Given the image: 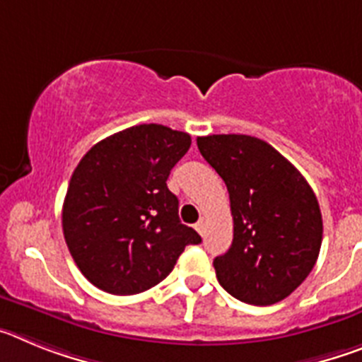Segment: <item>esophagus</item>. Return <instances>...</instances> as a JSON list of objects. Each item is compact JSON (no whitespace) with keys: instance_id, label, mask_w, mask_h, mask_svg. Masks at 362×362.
Listing matches in <instances>:
<instances>
[{"instance_id":"1","label":"esophagus","mask_w":362,"mask_h":362,"mask_svg":"<svg viewBox=\"0 0 362 362\" xmlns=\"http://www.w3.org/2000/svg\"><path fill=\"white\" fill-rule=\"evenodd\" d=\"M196 230L201 233V235H204V232H206V221H204V219L197 221V223H196Z\"/></svg>"}]
</instances>
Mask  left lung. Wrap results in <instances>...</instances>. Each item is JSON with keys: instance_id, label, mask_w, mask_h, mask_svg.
Masks as SVG:
<instances>
[{"instance_id": "8db88e82", "label": "left lung", "mask_w": 362, "mask_h": 362, "mask_svg": "<svg viewBox=\"0 0 362 362\" xmlns=\"http://www.w3.org/2000/svg\"><path fill=\"white\" fill-rule=\"evenodd\" d=\"M197 148L225 181L233 217L232 246L214 259L217 281L248 305L279 303L317 261V197L296 166L263 139L214 134L197 137Z\"/></svg>"}]
</instances>
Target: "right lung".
<instances>
[{"mask_svg":"<svg viewBox=\"0 0 362 362\" xmlns=\"http://www.w3.org/2000/svg\"><path fill=\"white\" fill-rule=\"evenodd\" d=\"M187 132L136 124L83 156L63 203V233L83 276L103 292L134 296L161 283L199 233L179 221L166 179L190 148Z\"/></svg>","mask_w":362,"mask_h":362,"instance_id":"right-lung-1","label":"right lung"}]
</instances>
